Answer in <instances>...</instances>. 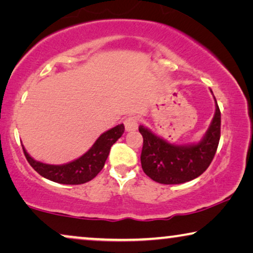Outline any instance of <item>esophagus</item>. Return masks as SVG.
<instances>
[{"instance_id":"1","label":"esophagus","mask_w":253,"mask_h":253,"mask_svg":"<svg viewBox=\"0 0 253 253\" xmlns=\"http://www.w3.org/2000/svg\"><path fill=\"white\" fill-rule=\"evenodd\" d=\"M124 126L126 131H134L138 127V119L136 116H130L124 120Z\"/></svg>"}]
</instances>
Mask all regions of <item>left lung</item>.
<instances>
[{
    "label": "left lung",
    "mask_w": 253,
    "mask_h": 253,
    "mask_svg": "<svg viewBox=\"0 0 253 253\" xmlns=\"http://www.w3.org/2000/svg\"><path fill=\"white\" fill-rule=\"evenodd\" d=\"M214 101L213 120L198 143L171 144L148 127L139 126V132L144 138L141 168L148 177L161 184H181L197 178L209 168L219 145L221 129V113L215 98Z\"/></svg>",
    "instance_id": "8db88e82"
}]
</instances>
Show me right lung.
Wrapping results in <instances>:
<instances>
[{
  "instance_id": "1",
  "label": "right lung",
  "mask_w": 253,
  "mask_h": 253,
  "mask_svg": "<svg viewBox=\"0 0 253 253\" xmlns=\"http://www.w3.org/2000/svg\"><path fill=\"white\" fill-rule=\"evenodd\" d=\"M124 132V126L112 127L103 132L89 150L76 160L64 165H48L37 161L27 153L23 146L24 154L34 170L42 177L60 184H83L91 181L101 171L105 162L108 158L110 147L116 143Z\"/></svg>"
}]
</instances>
